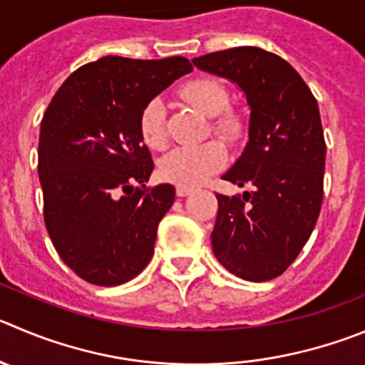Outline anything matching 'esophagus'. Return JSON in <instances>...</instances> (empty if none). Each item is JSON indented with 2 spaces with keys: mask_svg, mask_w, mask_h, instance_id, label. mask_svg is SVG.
Masks as SVG:
<instances>
[{
  "mask_svg": "<svg viewBox=\"0 0 365 365\" xmlns=\"http://www.w3.org/2000/svg\"><path fill=\"white\" fill-rule=\"evenodd\" d=\"M192 187H183V185H178L176 187V196H180V198H185V196H189V194H192Z\"/></svg>",
  "mask_w": 365,
  "mask_h": 365,
  "instance_id": "34e87169",
  "label": "esophagus"
}]
</instances>
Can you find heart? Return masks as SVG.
Instances as JSON below:
<instances>
[{
  "instance_id": "b5f03b06",
  "label": "heart",
  "mask_w": 365,
  "mask_h": 365,
  "mask_svg": "<svg viewBox=\"0 0 365 365\" xmlns=\"http://www.w3.org/2000/svg\"><path fill=\"white\" fill-rule=\"evenodd\" d=\"M183 101L210 118V129L223 140H241L247 133V122L236 111L229 110V90L216 79L198 77L185 83L180 90ZM142 140L151 149H162L167 142L165 106L162 98H151L138 118ZM227 151L217 140H209L194 148H175L162 156L158 163L160 176L167 182L183 187H194L205 182L210 175L225 165Z\"/></svg>"
}]
</instances>
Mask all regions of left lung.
Masks as SVG:
<instances>
[{
  "mask_svg": "<svg viewBox=\"0 0 365 365\" xmlns=\"http://www.w3.org/2000/svg\"><path fill=\"white\" fill-rule=\"evenodd\" d=\"M192 63L236 83L252 110L250 140L223 175L250 190L216 194L212 252L237 277L270 281L297 259L321 212L326 142L319 106L292 64L263 48L237 46Z\"/></svg>",
  "mask_w": 365,
  "mask_h": 365,
  "instance_id": "1",
  "label": "left lung"
}]
</instances>
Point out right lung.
I'll return each instance as SVG.
<instances>
[{
    "label": "right lung",
    "instance_id": "add662e5",
    "mask_svg": "<svg viewBox=\"0 0 365 365\" xmlns=\"http://www.w3.org/2000/svg\"><path fill=\"white\" fill-rule=\"evenodd\" d=\"M190 70L180 56H106L77 68L44 111L37 163L44 225L64 264L91 284L128 282L151 261L175 187H145L155 163L138 118Z\"/></svg>",
    "mask_w": 365,
    "mask_h": 365
}]
</instances>
